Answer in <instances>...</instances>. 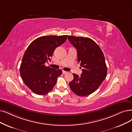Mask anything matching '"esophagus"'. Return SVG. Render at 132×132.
<instances>
[{
  "label": "esophagus",
  "mask_w": 132,
  "mask_h": 132,
  "mask_svg": "<svg viewBox=\"0 0 132 132\" xmlns=\"http://www.w3.org/2000/svg\"><path fill=\"white\" fill-rule=\"evenodd\" d=\"M62 72H63V74H65V73H68L67 71H64V70H63V71H62Z\"/></svg>",
  "instance_id": "obj_1"
}]
</instances>
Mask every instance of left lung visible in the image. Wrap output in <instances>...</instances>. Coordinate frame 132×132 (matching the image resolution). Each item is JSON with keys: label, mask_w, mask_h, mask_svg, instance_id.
<instances>
[{"label": "left lung", "mask_w": 132, "mask_h": 132, "mask_svg": "<svg viewBox=\"0 0 132 132\" xmlns=\"http://www.w3.org/2000/svg\"><path fill=\"white\" fill-rule=\"evenodd\" d=\"M68 39L76 49L78 62L83 68L81 76L73 73V79L69 85L77 95L88 96L97 90L107 76L104 55L90 38L68 36Z\"/></svg>", "instance_id": "obj_1"}]
</instances>
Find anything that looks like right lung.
Wrapping results in <instances>:
<instances>
[{"instance_id": "add662e5", "label": "right lung", "mask_w": 132, "mask_h": 132, "mask_svg": "<svg viewBox=\"0 0 132 132\" xmlns=\"http://www.w3.org/2000/svg\"><path fill=\"white\" fill-rule=\"evenodd\" d=\"M67 35L42 36L31 42L26 49L20 67V73L25 85L35 94L43 95L52 90L61 69L46 67L56 48L63 44Z\"/></svg>"}]
</instances>
